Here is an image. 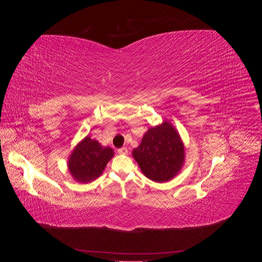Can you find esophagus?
I'll return each mask as SVG.
<instances>
[{"mask_svg":"<svg viewBox=\"0 0 262 262\" xmlns=\"http://www.w3.org/2000/svg\"><path fill=\"white\" fill-rule=\"evenodd\" d=\"M118 153H119V154H122V155H126V154H128V148H126V147L119 148V149H118Z\"/></svg>","mask_w":262,"mask_h":262,"instance_id":"34e87169","label":"esophagus"}]
</instances>
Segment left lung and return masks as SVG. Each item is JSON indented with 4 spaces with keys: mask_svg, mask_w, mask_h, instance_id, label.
Returning a JSON list of instances; mask_svg holds the SVG:
<instances>
[{
    "mask_svg": "<svg viewBox=\"0 0 262 262\" xmlns=\"http://www.w3.org/2000/svg\"><path fill=\"white\" fill-rule=\"evenodd\" d=\"M185 145L178 131L164 121L149 128L132 156L144 176L155 182H166L175 177L185 164Z\"/></svg>",
    "mask_w": 262,
    "mask_h": 262,
    "instance_id": "1",
    "label": "left lung"
}]
</instances>
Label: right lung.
<instances>
[{
  "label": "right lung",
  "instance_id": "1",
  "mask_svg": "<svg viewBox=\"0 0 262 262\" xmlns=\"http://www.w3.org/2000/svg\"><path fill=\"white\" fill-rule=\"evenodd\" d=\"M114 157V149L102 146L89 136L78 142L70 154L68 168L70 175L77 182L94 181L101 176L106 165Z\"/></svg>",
  "mask_w": 262,
  "mask_h": 262
}]
</instances>
